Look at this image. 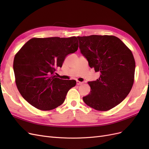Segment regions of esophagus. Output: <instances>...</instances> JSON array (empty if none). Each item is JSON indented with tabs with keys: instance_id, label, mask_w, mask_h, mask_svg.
I'll list each match as a JSON object with an SVG mask.
<instances>
[{
	"instance_id": "1",
	"label": "esophagus",
	"mask_w": 149,
	"mask_h": 149,
	"mask_svg": "<svg viewBox=\"0 0 149 149\" xmlns=\"http://www.w3.org/2000/svg\"><path fill=\"white\" fill-rule=\"evenodd\" d=\"M76 84H77V85H81V84H83V83L79 81H76Z\"/></svg>"
}]
</instances>
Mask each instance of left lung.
Segmentation results:
<instances>
[{
    "instance_id": "left-lung-1",
    "label": "left lung",
    "mask_w": 149,
    "mask_h": 149,
    "mask_svg": "<svg viewBox=\"0 0 149 149\" xmlns=\"http://www.w3.org/2000/svg\"><path fill=\"white\" fill-rule=\"evenodd\" d=\"M81 53L100 77L88 82L91 92L84 102L97 111H106L118 105L131 90L136 62L131 50L113 35L77 37Z\"/></svg>"
}]
</instances>
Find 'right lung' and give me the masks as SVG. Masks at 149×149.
Wrapping results in <instances>:
<instances>
[{
	"mask_svg": "<svg viewBox=\"0 0 149 149\" xmlns=\"http://www.w3.org/2000/svg\"><path fill=\"white\" fill-rule=\"evenodd\" d=\"M78 48L76 37L29 40L13 60L15 83L22 96L42 111H50L61 105L76 81L58 78L55 71L62 66L65 57Z\"/></svg>",
	"mask_w": 149,
	"mask_h": 149,
	"instance_id": "add662e5",
	"label": "right lung"
}]
</instances>
